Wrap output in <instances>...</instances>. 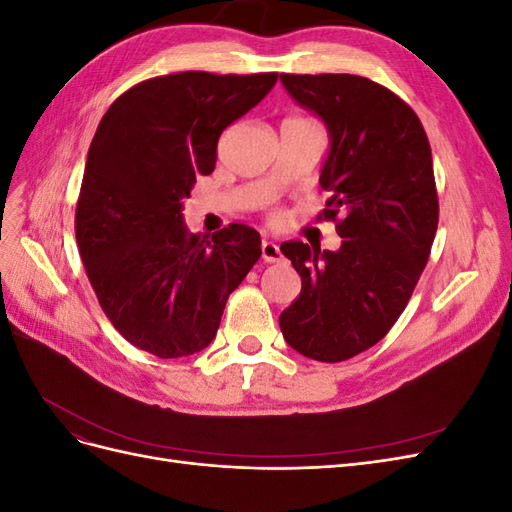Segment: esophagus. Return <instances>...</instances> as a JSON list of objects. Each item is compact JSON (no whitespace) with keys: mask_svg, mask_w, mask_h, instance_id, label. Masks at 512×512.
<instances>
[{"mask_svg":"<svg viewBox=\"0 0 512 512\" xmlns=\"http://www.w3.org/2000/svg\"><path fill=\"white\" fill-rule=\"evenodd\" d=\"M284 256L280 252V245L273 241H265L262 243V260L265 262H280Z\"/></svg>","mask_w":512,"mask_h":512,"instance_id":"obj_1","label":"esophagus"}]
</instances>
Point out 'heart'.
I'll list each match as a JSON object with an SVG mask.
<instances>
[{
    "label": "heart",
    "instance_id": "1",
    "mask_svg": "<svg viewBox=\"0 0 512 512\" xmlns=\"http://www.w3.org/2000/svg\"><path fill=\"white\" fill-rule=\"evenodd\" d=\"M269 220H271L273 224H280V222H282V213H280V211H273V213L269 215Z\"/></svg>",
    "mask_w": 512,
    "mask_h": 512
}]
</instances>
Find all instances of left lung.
Segmentation results:
<instances>
[{"label": "left lung", "instance_id": "left-lung-1", "mask_svg": "<svg viewBox=\"0 0 512 512\" xmlns=\"http://www.w3.org/2000/svg\"><path fill=\"white\" fill-rule=\"evenodd\" d=\"M288 94L327 123L331 151L318 220L335 222L337 252L301 241L282 254L301 294L280 316L307 359L339 363L376 346L404 312L438 230V190L421 119L391 89L356 74H282Z\"/></svg>", "mask_w": 512, "mask_h": 512}]
</instances>
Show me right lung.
<instances>
[{
	"label": "right lung",
	"mask_w": 512,
	"mask_h": 512,
	"mask_svg": "<svg viewBox=\"0 0 512 512\" xmlns=\"http://www.w3.org/2000/svg\"><path fill=\"white\" fill-rule=\"evenodd\" d=\"M277 72L156 76L121 94L96 130L74 230L113 327L136 348L181 359L207 348L230 292L256 265L260 235L228 224L192 235L181 200L211 175L220 134L265 98Z\"/></svg>",
	"instance_id": "1"
}]
</instances>
